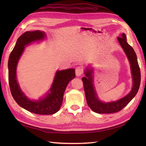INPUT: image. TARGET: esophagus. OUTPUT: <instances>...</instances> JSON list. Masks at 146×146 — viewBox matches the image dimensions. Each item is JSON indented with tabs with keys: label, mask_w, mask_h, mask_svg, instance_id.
<instances>
[{
	"label": "esophagus",
	"mask_w": 146,
	"mask_h": 146,
	"mask_svg": "<svg viewBox=\"0 0 146 146\" xmlns=\"http://www.w3.org/2000/svg\"><path fill=\"white\" fill-rule=\"evenodd\" d=\"M83 72V69L82 66H78L76 69V74L77 77H80Z\"/></svg>",
	"instance_id": "1"
}]
</instances>
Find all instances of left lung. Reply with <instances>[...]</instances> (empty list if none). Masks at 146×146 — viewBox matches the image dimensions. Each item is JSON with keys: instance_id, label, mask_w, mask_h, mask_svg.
Masks as SVG:
<instances>
[{"instance_id": "left-lung-1", "label": "left lung", "mask_w": 146, "mask_h": 146, "mask_svg": "<svg viewBox=\"0 0 146 146\" xmlns=\"http://www.w3.org/2000/svg\"><path fill=\"white\" fill-rule=\"evenodd\" d=\"M117 39L130 64L133 86L129 93L123 98L116 101L104 102L99 99L94 86L92 77L93 69L87 68L85 70L86 77L82 78L84 90L88 106L92 111L97 113H113L119 111L133 99L139 88L141 73L136 53L133 48L127 43L125 33H122Z\"/></svg>"}]
</instances>
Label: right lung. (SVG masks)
<instances>
[{"label": "right lung", "instance_id": "right-lung-1", "mask_svg": "<svg viewBox=\"0 0 146 146\" xmlns=\"http://www.w3.org/2000/svg\"><path fill=\"white\" fill-rule=\"evenodd\" d=\"M46 34L39 30L26 32L17 39L8 60V82L11 93L16 103L27 111L37 114L48 115L56 113L63 102V95L69 82L76 77L74 69L57 70L51 88L45 97L33 100L26 96L17 81L16 68L25 46L42 41Z\"/></svg>", "mask_w": 146, "mask_h": 146}]
</instances>
